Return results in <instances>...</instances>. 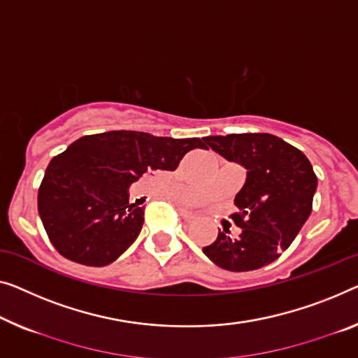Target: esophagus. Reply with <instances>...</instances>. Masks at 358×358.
I'll list each match as a JSON object with an SVG mask.
<instances>
[{
  "label": "esophagus",
  "mask_w": 358,
  "mask_h": 358,
  "mask_svg": "<svg viewBox=\"0 0 358 358\" xmlns=\"http://www.w3.org/2000/svg\"><path fill=\"white\" fill-rule=\"evenodd\" d=\"M180 215H181V218H183L185 222H188V223L196 220L194 213H191V212H188V210H180Z\"/></svg>",
  "instance_id": "obj_1"
}]
</instances>
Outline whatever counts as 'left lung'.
Wrapping results in <instances>:
<instances>
[{"label":"left lung","mask_w":358,"mask_h":358,"mask_svg":"<svg viewBox=\"0 0 358 358\" xmlns=\"http://www.w3.org/2000/svg\"><path fill=\"white\" fill-rule=\"evenodd\" d=\"M204 143L227 161L246 169V181L234 196L231 218L241 228L236 236L218 230L202 248L223 270L262 268L289 248L312 212L317 175L306 154L270 133L206 136Z\"/></svg>","instance_id":"8db88e82"}]
</instances>
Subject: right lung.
Here are the masks:
<instances>
[{"label":"right lung","mask_w":358,"mask_h":358,"mask_svg":"<svg viewBox=\"0 0 358 358\" xmlns=\"http://www.w3.org/2000/svg\"><path fill=\"white\" fill-rule=\"evenodd\" d=\"M199 138L106 131L73 141L48 165L38 213L52 246L72 262L104 266L135 243L145 207L130 204V186L152 170H175Z\"/></svg>","instance_id":"add662e5"}]
</instances>
